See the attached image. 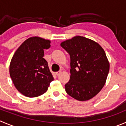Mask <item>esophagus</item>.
Instances as JSON below:
<instances>
[{"label": "esophagus", "mask_w": 126, "mask_h": 126, "mask_svg": "<svg viewBox=\"0 0 126 126\" xmlns=\"http://www.w3.org/2000/svg\"><path fill=\"white\" fill-rule=\"evenodd\" d=\"M61 74V70H59V71H58V72H56V75H59V74Z\"/></svg>", "instance_id": "1"}]
</instances>
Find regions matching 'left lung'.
I'll return each mask as SVG.
<instances>
[{
	"instance_id": "8db88e82",
	"label": "left lung",
	"mask_w": 126,
	"mask_h": 126,
	"mask_svg": "<svg viewBox=\"0 0 126 126\" xmlns=\"http://www.w3.org/2000/svg\"><path fill=\"white\" fill-rule=\"evenodd\" d=\"M61 46L70 57V78L65 92L79 101L90 100L102 89L108 75L110 64L105 51L96 42L80 36Z\"/></svg>"
}]
</instances>
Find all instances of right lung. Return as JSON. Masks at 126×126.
Wrapping results in <instances>:
<instances>
[{
	"instance_id": "add662e5",
	"label": "right lung",
	"mask_w": 126,
	"mask_h": 126,
	"mask_svg": "<svg viewBox=\"0 0 126 126\" xmlns=\"http://www.w3.org/2000/svg\"><path fill=\"white\" fill-rule=\"evenodd\" d=\"M50 41L32 37L23 42L14 54L10 64V75L15 88L27 97L44 94L53 81L44 50L51 47Z\"/></svg>"
}]
</instances>
